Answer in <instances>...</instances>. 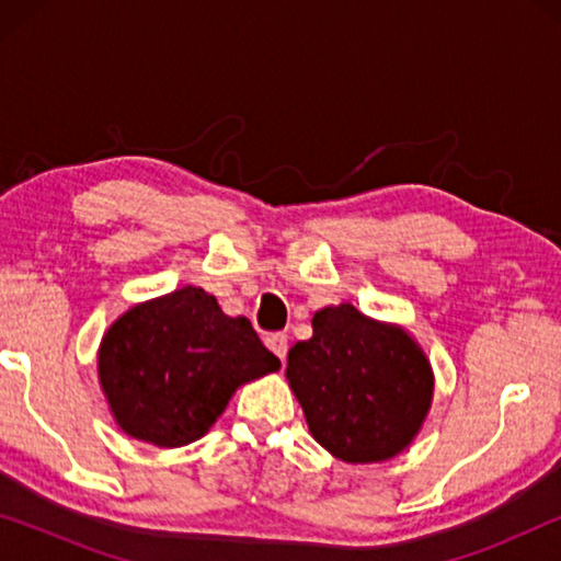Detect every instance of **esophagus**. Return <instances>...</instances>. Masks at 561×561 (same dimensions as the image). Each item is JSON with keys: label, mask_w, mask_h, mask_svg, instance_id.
<instances>
[{"label": "esophagus", "mask_w": 561, "mask_h": 561, "mask_svg": "<svg viewBox=\"0 0 561 561\" xmlns=\"http://www.w3.org/2000/svg\"><path fill=\"white\" fill-rule=\"evenodd\" d=\"M267 348H270L272 354L277 356L279 360L287 358V351H289V339H287V334H272V336H267Z\"/></svg>", "instance_id": "1"}]
</instances>
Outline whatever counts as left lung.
Wrapping results in <instances>:
<instances>
[{"label":"left lung","mask_w":561,"mask_h":561,"mask_svg":"<svg viewBox=\"0 0 561 561\" xmlns=\"http://www.w3.org/2000/svg\"><path fill=\"white\" fill-rule=\"evenodd\" d=\"M311 329L287 356V381L311 438L351 465L396 458L433 403L435 376L423 346L348 301L319 309Z\"/></svg>","instance_id":"1"}]
</instances>
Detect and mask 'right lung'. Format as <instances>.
I'll return each instance as SVG.
<instances>
[{
    "mask_svg": "<svg viewBox=\"0 0 561 561\" xmlns=\"http://www.w3.org/2000/svg\"><path fill=\"white\" fill-rule=\"evenodd\" d=\"M279 366L250 321L227 317L193 284L133 304L99 346V383L113 421L158 448L203 438L237 388Z\"/></svg>",
    "mask_w": 561,
    "mask_h": 561,
    "instance_id": "add662e5",
    "label": "right lung"
}]
</instances>
